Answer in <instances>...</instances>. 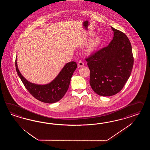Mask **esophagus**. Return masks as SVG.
Instances as JSON below:
<instances>
[{
    "mask_svg": "<svg viewBox=\"0 0 150 150\" xmlns=\"http://www.w3.org/2000/svg\"><path fill=\"white\" fill-rule=\"evenodd\" d=\"M84 65V63L81 62V60H80V61H79L78 62V63H77V67H78V68H81L82 67H83Z\"/></svg>",
    "mask_w": 150,
    "mask_h": 150,
    "instance_id": "obj_1",
    "label": "esophagus"
}]
</instances>
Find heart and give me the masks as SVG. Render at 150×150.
Listing matches in <instances>:
<instances>
[{
	"label": "heart",
	"instance_id": "obj_1",
	"mask_svg": "<svg viewBox=\"0 0 150 150\" xmlns=\"http://www.w3.org/2000/svg\"><path fill=\"white\" fill-rule=\"evenodd\" d=\"M102 43V38L100 36H96L93 37L87 46L85 52L87 54H92L98 49Z\"/></svg>",
	"mask_w": 150,
	"mask_h": 150
}]
</instances>
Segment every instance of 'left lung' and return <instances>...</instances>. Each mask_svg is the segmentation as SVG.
<instances>
[{
  "instance_id": "left-lung-1",
  "label": "left lung",
  "mask_w": 150,
  "mask_h": 150,
  "mask_svg": "<svg viewBox=\"0 0 150 150\" xmlns=\"http://www.w3.org/2000/svg\"><path fill=\"white\" fill-rule=\"evenodd\" d=\"M111 28L113 37L108 45L86 59L90 70L91 88L97 95L105 97L122 90L134 64L132 45L127 37Z\"/></svg>"
}]
</instances>
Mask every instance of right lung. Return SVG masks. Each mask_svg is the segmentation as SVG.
<instances>
[{
	"label": "right lung",
	"mask_w": 150,
	"mask_h": 150,
	"mask_svg": "<svg viewBox=\"0 0 150 150\" xmlns=\"http://www.w3.org/2000/svg\"><path fill=\"white\" fill-rule=\"evenodd\" d=\"M15 67L18 76L24 86L35 98L44 103H54L61 100L68 91L73 73L77 66L74 62L66 64L54 79L45 85L32 83L23 77L18 70L17 57Z\"/></svg>",
	"instance_id": "right-lung-1"
}]
</instances>
